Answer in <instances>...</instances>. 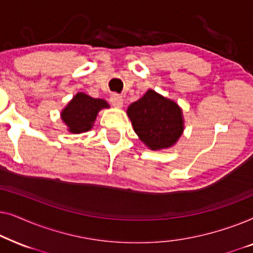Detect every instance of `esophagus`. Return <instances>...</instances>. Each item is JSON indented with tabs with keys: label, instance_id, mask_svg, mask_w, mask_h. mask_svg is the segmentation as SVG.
<instances>
[{
	"label": "esophagus",
	"instance_id": "34e87169",
	"mask_svg": "<svg viewBox=\"0 0 253 253\" xmlns=\"http://www.w3.org/2000/svg\"><path fill=\"white\" fill-rule=\"evenodd\" d=\"M109 101L114 107H116V108H121V107L123 106V99L122 96H120L119 94H113L109 98Z\"/></svg>",
	"mask_w": 253,
	"mask_h": 253
}]
</instances>
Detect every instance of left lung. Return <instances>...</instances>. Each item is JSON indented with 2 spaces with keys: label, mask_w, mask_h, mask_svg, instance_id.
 Instances as JSON below:
<instances>
[{
  "label": "left lung",
  "mask_w": 253,
  "mask_h": 253,
  "mask_svg": "<svg viewBox=\"0 0 253 253\" xmlns=\"http://www.w3.org/2000/svg\"><path fill=\"white\" fill-rule=\"evenodd\" d=\"M126 114L139 139L153 151L171 147L184 130L181 107L153 89L131 103Z\"/></svg>",
  "instance_id": "obj_1"
}]
</instances>
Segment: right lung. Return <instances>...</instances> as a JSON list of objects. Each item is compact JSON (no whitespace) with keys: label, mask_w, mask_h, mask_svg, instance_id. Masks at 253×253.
I'll return each mask as SVG.
<instances>
[{"label":"right lung","mask_w":253,"mask_h":253,"mask_svg":"<svg viewBox=\"0 0 253 253\" xmlns=\"http://www.w3.org/2000/svg\"><path fill=\"white\" fill-rule=\"evenodd\" d=\"M103 108H109L106 100L79 92L62 110L61 117L71 133H82L92 129L98 113Z\"/></svg>","instance_id":"1"}]
</instances>
